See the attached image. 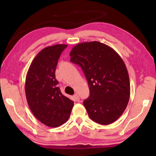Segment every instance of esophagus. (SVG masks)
Listing matches in <instances>:
<instances>
[{"label":"esophagus","instance_id":"1","mask_svg":"<svg viewBox=\"0 0 156 156\" xmlns=\"http://www.w3.org/2000/svg\"><path fill=\"white\" fill-rule=\"evenodd\" d=\"M73 98H74V99L76 100V101H79V100H80V97H79V96L78 94H75L74 96H73Z\"/></svg>","mask_w":156,"mask_h":156}]
</instances>
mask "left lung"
<instances>
[{"instance_id":"obj_1","label":"left lung","mask_w":156,"mask_h":156,"mask_svg":"<svg viewBox=\"0 0 156 156\" xmlns=\"http://www.w3.org/2000/svg\"><path fill=\"white\" fill-rule=\"evenodd\" d=\"M70 61L83 69L90 95L83 105L91 119L107 125L119 118L127 106L130 83L125 62L112 47L98 41L73 47Z\"/></svg>"}]
</instances>
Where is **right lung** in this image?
<instances>
[{
  "mask_svg": "<svg viewBox=\"0 0 156 156\" xmlns=\"http://www.w3.org/2000/svg\"><path fill=\"white\" fill-rule=\"evenodd\" d=\"M67 44L47 47L36 55L26 76L25 94L30 109L39 121L58 127L69 118L73 102L58 87L55 72L60 54Z\"/></svg>",
  "mask_w": 156,
  "mask_h": 156,
  "instance_id": "1",
  "label": "right lung"
}]
</instances>
